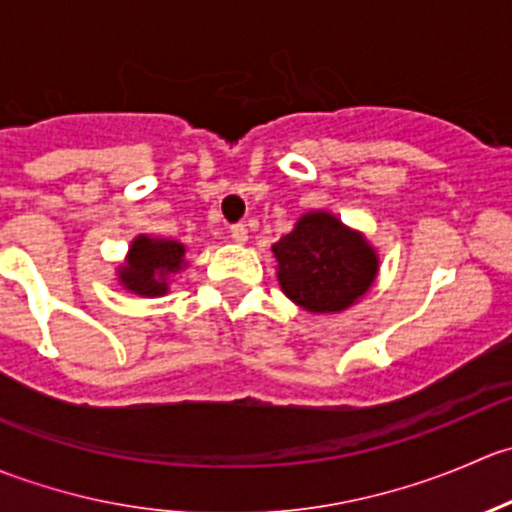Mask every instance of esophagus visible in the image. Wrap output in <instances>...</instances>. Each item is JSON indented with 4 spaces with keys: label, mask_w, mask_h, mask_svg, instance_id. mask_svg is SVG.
<instances>
[{
    "label": "esophagus",
    "mask_w": 512,
    "mask_h": 512,
    "mask_svg": "<svg viewBox=\"0 0 512 512\" xmlns=\"http://www.w3.org/2000/svg\"><path fill=\"white\" fill-rule=\"evenodd\" d=\"M230 235H232V240L237 242V245H245V242H247V227L245 225H232Z\"/></svg>",
    "instance_id": "obj_1"
}]
</instances>
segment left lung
Listing matches in <instances>:
<instances>
[{
	"mask_svg": "<svg viewBox=\"0 0 512 512\" xmlns=\"http://www.w3.org/2000/svg\"><path fill=\"white\" fill-rule=\"evenodd\" d=\"M277 282L299 309L339 314L354 307L379 277V252L364 232L329 210H309L272 245Z\"/></svg>",
	"mask_w": 512,
	"mask_h": 512,
	"instance_id": "8db88e82",
	"label": "left lung"
}]
</instances>
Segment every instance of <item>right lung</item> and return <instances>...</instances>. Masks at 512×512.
I'll return each mask as SVG.
<instances>
[{
	"label": "right lung",
	"mask_w": 512,
	"mask_h": 512,
	"mask_svg": "<svg viewBox=\"0 0 512 512\" xmlns=\"http://www.w3.org/2000/svg\"><path fill=\"white\" fill-rule=\"evenodd\" d=\"M188 247L170 237L136 235L128 245L126 260L116 267V280L138 297H163L175 275L188 267Z\"/></svg>",
	"instance_id": "right-lung-1"
}]
</instances>
